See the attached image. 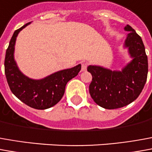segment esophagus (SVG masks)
I'll return each instance as SVG.
<instances>
[{
  "label": "esophagus",
  "mask_w": 152,
  "mask_h": 152,
  "mask_svg": "<svg viewBox=\"0 0 152 152\" xmlns=\"http://www.w3.org/2000/svg\"><path fill=\"white\" fill-rule=\"evenodd\" d=\"M87 67H88V64L86 63H83L82 64V71H86L87 70Z\"/></svg>",
  "instance_id": "1"
}]
</instances>
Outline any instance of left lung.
Instances as JSON below:
<instances>
[{
    "instance_id": "1",
    "label": "left lung",
    "mask_w": 152,
    "mask_h": 152,
    "mask_svg": "<svg viewBox=\"0 0 152 152\" xmlns=\"http://www.w3.org/2000/svg\"><path fill=\"white\" fill-rule=\"evenodd\" d=\"M130 31L124 43L132 58L121 71H113L101 66L89 65L93 76L89 94L98 106L116 109L126 106L138 98L145 86L148 73V60L142 38L129 25Z\"/></svg>"
}]
</instances>
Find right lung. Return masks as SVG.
I'll list each match as a JSON object with an SVG mask.
<instances>
[{"mask_svg":"<svg viewBox=\"0 0 152 152\" xmlns=\"http://www.w3.org/2000/svg\"><path fill=\"white\" fill-rule=\"evenodd\" d=\"M30 24L15 30L10 39L5 58V74L8 85L16 98L30 107L44 110L61 100L67 83L78 75L81 64L58 71L42 79H32L22 74L14 58L15 45L20 31Z\"/></svg>","mask_w":152,"mask_h":152,"instance_id":"1","label":"right lung"}]
</instances>
